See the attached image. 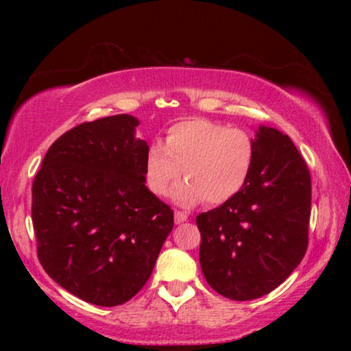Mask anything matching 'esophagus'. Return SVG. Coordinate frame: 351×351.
Here are the masks:
<instances>
[{"mask_svg":"<svg viewBox=\"0 0 351 351\" xmlns=\"http://www.w3.org/2000/svg\"><path fill=\"white\" fill-rule=\"evenodd\" d=\"M189 218V215L186 212H180V210H175V223L176 224H181L186 221V219Z\"/></svg>","mask_w":351,"mask_h":351,"instance_id":"34e87169","label":"esophagus"}]
</instances>
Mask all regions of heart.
I'll return each instance as SVG.
<instances>
[{"mask_svg": "<svg viewBox=\"0 0 351 351\" xmlns=\"http://www.w3.org/2000/svg\"><path fill=\"white\" fill-rule=\"evenodd\" d=\"M255 159V141L243 128H228L209 119H187L171 125L165 142H153L145 154V182L162 197L171 184L187 178L171 190L180 206L207 199L221 204L245 187Z\"/></svg>", "mask_w": 351, "mask_h": 351, "instance_id": "b5f03b06", "label": "heart"}]
</instances>
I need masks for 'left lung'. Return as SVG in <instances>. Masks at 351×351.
<instances>
[{"label": "left lung", "mask_w": 351, "mask_h": 351, "mask_svg": "<svg viewBox=\"0 0 351 351\" xmlns=\"http://www.w3.org/2000/svg\"><path fill=\"white\" fill-rule=\"evenodd\" d=\"M245 187L199 213V265L228 299L252 300L287 280L304 258L311 213V176L287 134L258 125Z\"/></svg>", "instance_id": "8db88e82"}]
</instances>
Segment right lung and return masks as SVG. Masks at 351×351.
I'll list each match as a JSON object with an SVG mask.
<instances>
[{
  "mask_svg": "<svg viewBox=\"0 0 351 351\" xmlns=\"http://www.w3.org/2000/svg\"><path fill=\"white\" fill-rule=\"evenodd\" d=\"M138 125L130 114L80 123L49 147L32 184L40 263L93 305L138 294L173 229V210L145 187Z\"/></svg>",
  "mask_w": 351,
  "mask_h": 351,
  "instance_id": "right-lung-1",
  "label": "right lung"
}]
</instances>
